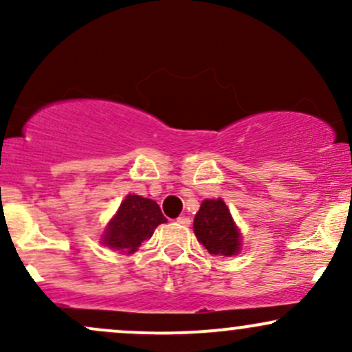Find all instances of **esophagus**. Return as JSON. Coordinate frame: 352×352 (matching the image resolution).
<instances>
[{
	"mask_svg": "<svg viewBox=\"0 0 352 352\" xmlns=\"http://www.w3.org/2000/svg\"><path fill=\"white\" fill-rule=\"evenodd\" d=\"M177 223H179V225H182V227H188V225H190V218L188 217H179V218H177Z\"/></svg>",
	"mask_w": 352,
	"mask_h": 352,
	"instance_id": "1",
	"label": "esophagus"
}]
</instances>
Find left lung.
Segmentation results:
<instances>
[{
    "instance_id": "1",
    "label": "left lung",
    "mask_w": 352,
    "mask_h": 352,
    "mask_svg": "<svg viewBox=\"0 0 352 352\" xmlns=\"http://www.w3.org/2000/svg\"><path fill=\"white\" fill-rule=\"evenodd\" d=\"M193 232L208 253L232 256L240 252L241 235L225 201L204 200L193 220Z\"/></svg>"
}]
</instances>
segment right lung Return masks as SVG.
Here are the masks:
<instances>
[{"label": "right lung", "instance_id": "right-lung-1", "mask_svg": "<svg viewBox=\"0 0 352 352\" xmlns=\"http://www.w3.org/2000/svg\"><path fill=\"white\" fill-rule=\"evenodd\" d=\"M165 221L167 218L162 215L157 201L140 195H127L109 221L102 243L125 253H134L144 240L153 235V230Z\"/></svg>", "mask_w": 352, "mask_h": 352}]
</instances>
